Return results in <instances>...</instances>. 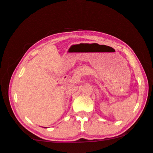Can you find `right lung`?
I'll return each instance as SVG.
<instances>
[{"mask_svg":"<svg viewBox=\"0 0 153 153\" xmlns=\"http://www.w3.org/2000/svg\"><path fill=\"white\" fill-rule=\"evenodd\" d=\"M45 128H46V127H45Z\"/></svg>","mask_w":153,"mask_h":153,"instance_id":"add662e5","label":"right lung"}]
</instances>
